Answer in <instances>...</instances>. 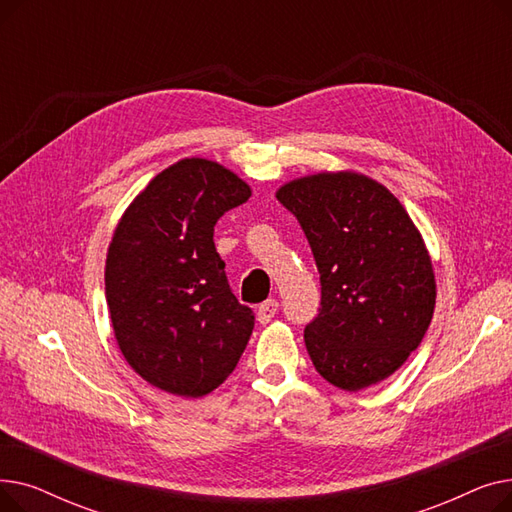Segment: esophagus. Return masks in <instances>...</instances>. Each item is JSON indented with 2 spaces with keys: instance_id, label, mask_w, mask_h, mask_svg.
I'll return each mask as SVG.
<instances>
[{
  "instance_id": "esophagus-1",
  "label": "esophagus",
  "mask_w": 512,
  "mask_h": 512,
  "mask_svg": "<svg viewBox=\"0 0 512 512\" xmlns=\"http://www.w3.org/2000/svg\"><path fill=\"white\" fill-rule=\"evenodd\" d=\"M278 309H280V303L276 299H267L265 303H261L259 309H257L259 324H270L272 317L278 313Z\"/></svg>"
}]
</instances>
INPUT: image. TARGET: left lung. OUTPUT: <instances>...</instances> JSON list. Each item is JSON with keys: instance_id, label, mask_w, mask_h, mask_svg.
Wrapping results in <instances>:
<instances>
[{"instance_id": "left-lung-1", "label": "left lung", "mask_w": 512, "mask_h": 512, "mask_svg": "<svg viewBox=\"0 0 512 512\" xmlns=\"http://www.w3.org/2000/svg\"><path fill=\"white\" fill-rule=\"evenodd\" d=\"M278 201L299 220L319 272L305 326L321 378L357 392L392 375L421 344L436 307L423 238L386 186L355 172L292 180Z\"/></svg>"}]
</instances>
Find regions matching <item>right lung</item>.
I'll return each instance as SVG.
<instances>
[{
  "instance_id": "1",
  "label": "right lung",
  "mask_w": 512,
  "mask_h": 512,
  "mask_svg": "<svg viewBox=\"0 0 512 512\" xmlns=\"http://www.w3.org/2000/svg\"><path fill=\"white\" fill-rule=\"evenodd\" d=\"M251 197L215 161L182 159L130 203L105 261V299L120 351L151 386L184 398L218 388L253 334L232 294L213 226Z\"/></svg>"
}]
</instances>
